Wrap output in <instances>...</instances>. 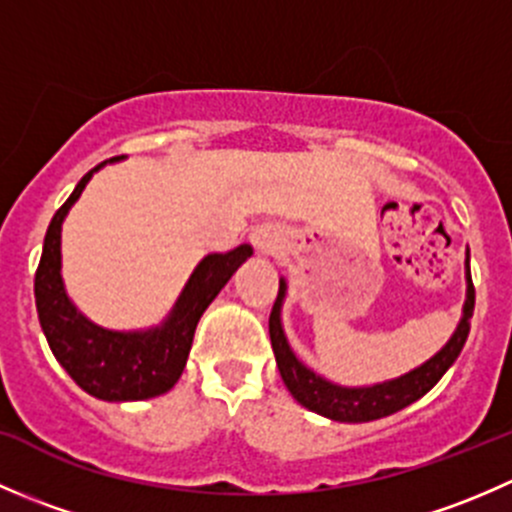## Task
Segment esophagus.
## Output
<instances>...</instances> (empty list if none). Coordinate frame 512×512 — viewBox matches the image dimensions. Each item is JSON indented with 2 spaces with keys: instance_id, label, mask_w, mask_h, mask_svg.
<instances>
[{
  "instance_id": "1",
  "label": "esophagus",
  "mask_w": 512,
  "mask_h": 512,
  "mask_svg": "<svg viewBox=\"0 0 512 512\" xmlns=\"http://www.w3.org/2000/svg\"><path fill=\"white\" fill-rule=\"evenodd\" d=\"M252 245H255L257 252H262V255H272V252L280 247V237H277V232L272 230V227H257V230L252 232Z\"/></svg>"
}]
</instances>
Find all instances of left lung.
<instances>
[{
  "label": "left lung",
  "mask_w": 512,
  "mask_h": 512,
  "mask_svg": "<svg viewBox=\"0 0 512 512\" xmlns=\"http://www.w3.org/2000/svg\"><path fill=\"white\" fill-rule=\"evenodd\" d=\"M285 297L287 280L280 277V292H277L275 307H272L270 314V339L272 349H275L277 369H280V376L285 381L289 394L304 409L314 411V414L324 418H332V421H376V418L391 416L396 411L406 409V406L421 399L423 394H428L441 381V376L451 369L458 354H461L468 332H471L473 307H476V289H473L471 280V252L466 250V302H463V314L456 332L451 334V339L431 359L423 361L421 366L411 369L409 374L396 376V379L381 381V384L339 386L334 381L319 376L307 364H302L297 359V354L292 352V347H289L285 327H282V304H285Z\"/></svg>",
  "instance_id": "obj_1"
}]
</instances>
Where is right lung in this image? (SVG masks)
<instances>
[{"instance_id":"obj_1","label":"right lung","mask_w":512,"mask_h":512,"mask_svg":"<svg viewBox=\"0 0 512 512\" xmlns=\"http://www.w3.org/2000/svg\"><path fill=\"white\" fill-rule=\"evenodd\" d=\"M106 163L108 160H103L89 170L51 218L34 277L36 312L56 361L86 394L101 401H143L165 394L178 384L200 317L235 275L237 267L252 255V247L240 245L225 255L213 252L203 257L175 299L168 317L156 327L136 332L98 327L71 302L64 287L61 225L96 170Z\"/></svg>"}]
</instances>
